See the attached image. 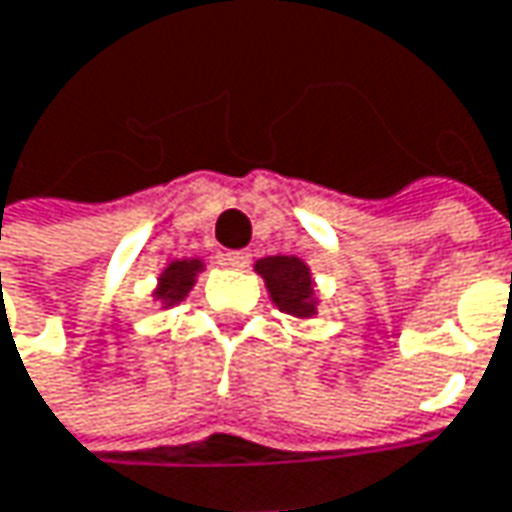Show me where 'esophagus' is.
I'll use <instances>...</instances> for the list:
<instances>
[{
    "mask_svg": "<svg viewBox=\"0 0 512 512\" xmlns=\"http://www.w3.org/2000/svg\"><path fill=\"white\" fill-rule=\"evenodd\" d=\"M224 262L230 268H247L250 265V253L247 250H230V253H224Z\"/></svg>",
    "mask_w": 512,
    "mask_h": 512,
    "instance_id": "1",
    "label": "esophagus"
}]
</instances>
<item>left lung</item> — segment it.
Returning <instances> with one entry per match:
<instances>
[{"instance_id": "left-lung-1", "label": "left lung", "mask_w": 512, "mask_h": 512, "mask_svg": "<svg viewBox=\"0 0 512 512\" xmlns=\"http://www.w3.org/2000/svg\"><path fill=\"white\" fill-rule=\"evenodd\" d=\"M256 270L268 282L270 299L294 314V317H311L314 314V291H311V273L308 265L299 262L296 256H268L259 259Z\"/></svg>"}]
</instances>
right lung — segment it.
Returning a JSON list of instances; mask_svg holds the SVG:
<instances>
[{"label":"right lung","instance_id":"right-lung-1","mask_svg":"<svg viewBox=\"0 0 512 512\" xmlns=\"http://www.w3.org/2000/svg\"><path fill=\"white\" fill-rule=\"evenodd\" d=\"M201 270L198 259H181V262H172L164 273H161V285L155 296L164 299V302H181L184 296L190 294L192 282H195V273Z\"/></svg>","mask_w":512,"mask_h":512}]
</instances>
